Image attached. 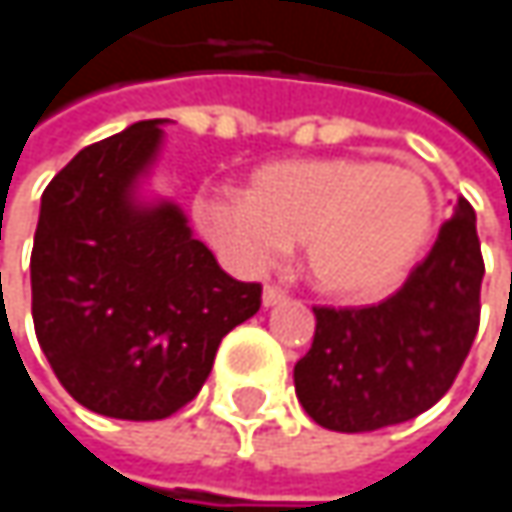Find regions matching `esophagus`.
Listing matches in <instances>:
<instances>
[{
  "instance_id": "1",
  "label": "esophagus",
  "mask_w": 512,
  "mask_h": 512,
  "mask_svg": "<svg viewBox=\"0 0 512 512\" xmlns=\"http://www.w3.org/2000/svg\"><path fill=\"white\" fill-rule=\"evenodd\" d=\"M284 290L278 287V284H266L263 287V308H272V305H278V302H284Z\"/></svg>"
}]
</instances>
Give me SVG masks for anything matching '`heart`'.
I'll return each mask as SVG.
<instances>
[{"label":"heart","instance_id":"obj_1","mask_svg":"<svg viewBox=\"0 0 512 512\" xmlns=\"http://www.w3.org/2000/svg\"><path fill=\"white\" fill-rule=\"evenodd\" d=\"M195 216L207 240L243 272H263L305 246L317 290L344 302L391 293L436 228L433 183L421 168L370 156L275 159L246 192H204Z\"/></svg>","mask_w":512,"mask_h":512}]
</instances>
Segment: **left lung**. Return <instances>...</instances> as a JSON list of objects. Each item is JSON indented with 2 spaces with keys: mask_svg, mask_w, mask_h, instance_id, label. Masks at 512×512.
I'll use <instances>...</instances> for the list:
<instances>
[{
  "mask_svg": "<svg viewBox=\"0 0 512 512\" xmlns=\"http://www.w3.org/2000/svg\"><path fill=\"white\" fill-rule=\"evenodd\" d=\"M480 281L477 219L460 198L394 296L370 308H314V344L293 367L302 409L335 433H367L427 412L474 344Z\"/></svg>",
  "mask_w": 512,
  "mask_h": 512,
  "instance_id": "8db88e82",
  "label": "left lung"
}]
</instances>
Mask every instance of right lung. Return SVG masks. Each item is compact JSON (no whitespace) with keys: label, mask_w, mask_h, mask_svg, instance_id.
<instances>
[{"label":"right lung","mask_w":512,"mask_h":512,"mask_svg":"<svg viewBox=\"0 0 512 512\" xmlns=\"http://www.w3.org/2000/svg\"><path fill=\"white\" fill-rule=\"evenodd\" d=\"M168 121H139L73 156L44 189L32 317L67 394L121 421L186 406L222 338L255 317L260 284L231 278L171 198L142 186Z\"/></svg>","instance_id":"1"}]
</instances>
